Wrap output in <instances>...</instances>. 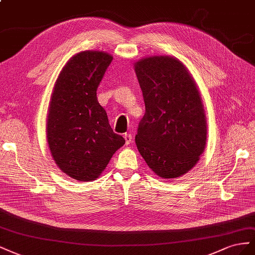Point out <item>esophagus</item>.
Returning <instances> with one entry per match:
<instances>
[{"mask_svg": "<svg viewBox=\"0 0 255 255\" xmlns=\"http://www.w3.org/2000/svg\"><path fill=\"white\" fill-rule=\"evenodd\" d=\"M124 137H125V141H126V144H130L132 142V135L130 133H126L125 135H124Z\"/></svg>", "mask_w": 255, "mask_h": 255, "instance_id": "34e87169", "label": "esophagus"}]
</instances>
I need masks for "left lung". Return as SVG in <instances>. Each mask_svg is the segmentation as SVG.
Here are the masks:
<instances>
[{
	"mask_svg": "<svg viewBox=\"0 0 255 255\" xmlns=\"http://www.w3.org/2000/svg\"><path fill=\"white\" fill-rule=\"evenodd\" d=\"M145 104L135 144L158 176L191 170L206 144V119L193 79L178 60L152 56L134 65Z\"/></svg>",
	"mask_w": 255,
	"mask_h": 255,
	"instance_id": "8db88e82",
	"label": "left lung"
}]
</instances>
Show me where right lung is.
<instances>
[{"label":"right lung","instance_id":"1","mask_svg":"<svg viewBox=\"0 0 255 255\" xmlns=\"http://www.w3.org/2000/svg\"><path fill=\"white\" fill-rule=\"evenodd\" d=\"M113 57L99 51L78 53L56 80L49 107L47 139L55 163L80 181L97 178L125 144L114 133L97 99V89Z\"/></svg>","mask_w":255,"mask_h":255}]
</instances>
